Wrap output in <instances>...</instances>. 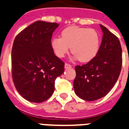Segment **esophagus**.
I'll use <instances>...</instances> for the list:
<instances>
[{
    "label": "esophagus",
    "mask_w": 129,
    "mask_h": 129,
    "mask_svg": "<svg viewBox=\"0 0 129 129\" xmlns=\"http://www.w3.org/2000/svg\"><path fill=\"white\" fill-rule=\"evenodd\" d=\"M72 66L70 64H69V63H65V68L66 69H69V68H71Z\"/></svg>",
    "instance_id": "obj_1"
}]
</instances>
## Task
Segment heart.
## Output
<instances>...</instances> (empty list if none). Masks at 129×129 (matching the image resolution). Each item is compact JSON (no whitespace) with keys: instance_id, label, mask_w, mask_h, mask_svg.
<instances>
[{"instance_id":"heart-1","label":"heart","mask_w":129,"mask_h":129,"mask_svg":"<svg viewBox=\"0 0 129 129\" xmlns=\"http://www.w3.org/2000/svg\"><path fill=\"white\" fill-rule=\"evenodd\" d=\"M61 38L55 37L51 42L52 50L57 57L62 58L71 52L82 63L90 61L96 57L100 49L101 38L92 28L70 26L61 33Z\"/></svg>"}]
</instances>
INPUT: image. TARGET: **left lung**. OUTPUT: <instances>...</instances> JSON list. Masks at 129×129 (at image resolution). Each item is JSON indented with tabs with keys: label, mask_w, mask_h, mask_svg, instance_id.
Masks as SVG:
<instances>
[{
	"label": "left lung",
	"mask_w": 129,
	"mask_h": 129,
	"mask_svg": "<svg viewBox=\"0 0 129 129\" xmlns=\"http://www.w3.org/2000/svg\"><path fill=\"white\" fill-rule=\"evenodd\" d=\"M98 53L86 64L75 67L74 88L85 101H95L106 96L119 77L122 68V48L117 36L105 26Z\"/></svg>",
	"instance_id": "8db88e82"
}]
</instances>
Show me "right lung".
<instances>
[{
    "instance_id": "add662e5",
    "label": "right lung",
    "mask_w": 129,
    "mask_h": 129,
    "mask_svg": "<svg viewBox=\"0 0 129 129\" xmlns=\"http://www.w3.org/2000/svg\"><path fill=\"white\" fill-rule=\"evenodd\" d=\"M57 23L37 21L19 32L11 51L12 78L19 93L27 101L41 103L51 97L64 62L51 46Z\"/></svg>"
}]
</instances>
